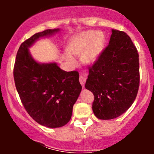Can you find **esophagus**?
<instances>
[{
    "label": "esophagus",
    "mask_w": 154,
    "mask_h": 154,
    "mask_svg": "<svg viewBox=\"0 0 154 154\" xmlns=\"http://www.w3.org/2000/svg\"><path fill=\"white\" fill-rule=\"evenodd\" d=\"M85 80H86V78L83 75H81L80 77H79V82H80V84L82 85L83 88H84V87H85Z\"/></svg>",
    "instance_id": "obj_1"
}]
</instances>
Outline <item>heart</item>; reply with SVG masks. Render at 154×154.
Listing matches in <instances>:
<instances>
[{
    "mask_svg": "<svg viewBox=\"0 0 154 154\" xmlns=\"http://www.w3.org/2000/svg\"><path fill=\"white\" fill-rule=\"evenodd\" d=\"M106 44L103 33L96 31H85L72 36L66 46L68 54H65V59L71 64L75 63L72 56L81 55V60L87 64L94 63L103 52Z\"/></svg>",
    "mask_w": 154,
    "mask_h": 154,
    "instance_id": "obj_1",
    "label": "heart"
}]
</instances>
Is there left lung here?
<instances>
[{"label": "left lung", "mask_w": 154, "mask_h": 154, "mask_svg": "<svg viewBox=\"0 0 154 154\" xmlns=\"http://www.w3.org/2000/svg\"><path fill=\"white\" fill-rule=\"evenodd\" d=\"M109 45L89 67L85 88L94 95L93 111L100 119H112L133 103L139 88V55L130 37L112 29Z\"/></svg>", "instance_id": "left-lung-1"}]
</instances>
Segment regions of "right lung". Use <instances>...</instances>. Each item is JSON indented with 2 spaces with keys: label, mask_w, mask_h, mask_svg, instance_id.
<instances>
[{
  "label": "right lung",
  "mask_w": 154,
  "mask_h": 154,
  "mask_svg": "<svg viewBox=\"0 0 154 154\" xmlns=\"http://www.w3.org/2000/svg\"><path fill=\"white\" fill-rule=\"evenodd\" d=\"M59 29L38 32L21 44L16 57L14 78L22 103L29 116L40 125L61 128L69 122L82 85L77 71L65 72L56 62L38 63L29 48L41 38Z\"/></svg>",
  "instance_id": "add662e5"
}]
</instances>
